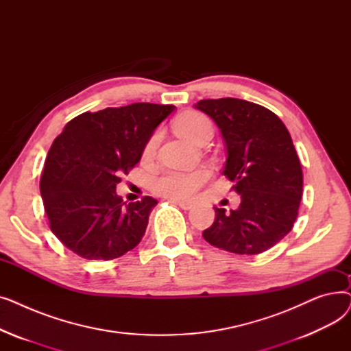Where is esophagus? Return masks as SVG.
I'll list each match as a JSON object with an SVG mask.
<instances>
[{
	"label": "esophagus",
	"mask_w": 351,
	"mask_h": 351,
	"mask_svg": "<svg viewBox=\"0 0 351 351\" xmlns=\"http://www.w3.org/2000/svg\"><path fill=\"white\" fill-rule=\"evenodd\" d=\"M171 200L173 202V204H176L178 206H180L182 209H185V210H189L195 206L192 202H188V200H180V199H171Z\"/></svg>",
	"instance_id": "esophagus-1"
}]
</instances>
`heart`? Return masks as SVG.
Wrapping results in <instances>:
<instances>
[{"label":"heart","instance_id":"b5f03b06","mask_svg":"<svg viewBox=\"0 0 351 351\" xmlns=\"http://www.w3.org/2000/svg\"><path fill=\"white\" fill-rule=\"evenodd\" d=\"M175 131L182 138L192 143L197 141L208 132H212L210 121L195 110L182 114L175 122ZM158 142V135H154L147 141L145 146V156L152 155ZM209 179V172L206 169L195 171H166L155 176L151 182V188L155 193L169 197V199H189L193 197L197 191L205 185Z\"/></svg>","mask_w":351,"mask_h":351}]
</instances>
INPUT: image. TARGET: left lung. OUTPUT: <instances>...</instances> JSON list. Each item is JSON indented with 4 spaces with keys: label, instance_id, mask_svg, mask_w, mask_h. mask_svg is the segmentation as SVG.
Here are the masks:
<instances>
[{
    "label": "left lung",
    "instance_id": "left-lung-1",
    "mask_svg": "<svg viewBox=\"0 0 351 351\" xmlns=\"http://www.w3.org/2000/svg\"><path fill=\"white\" fill-rule=\"evenodd\" d=\"M195 108L220 129L223 173L242 199L236 210L215 208V222L202 236L230 253L259 254L280 242L298 217L303 173L290 134L271 110L245 99H202Z\"/></svg>",
    "mask_w": 351,
    "mask_h": 351
}]
</instances>
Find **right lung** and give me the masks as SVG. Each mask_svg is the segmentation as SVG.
I'll list each match as a JSON object with an SVG mask.
<instances>
[{
	"instance_id": "add662e5",
	"label": "right lung",
	"mask_w": 351,
	"mask_h": 351,
	"mask_svg": "<svg viewBox=\"0 0 351 351\" xmlns=\"http://www.w3.org/2000/svg\"><path fill=\"white\" fill-rule=\"evenodd\" d=\"M175 108L138 102L84 112L55 138L40 189L49 228L65 247L88 261H110L139 245L158 200L126 204L117 185Z\"/></svg>"
}]
</instances>
